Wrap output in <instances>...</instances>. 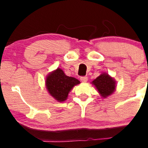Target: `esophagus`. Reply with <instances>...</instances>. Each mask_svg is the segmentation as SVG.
Here are the masks:
<instances>
[{
    "label": "esophagus",
    "mask_w": 148,
    "mask_h": 148,
    "mask_svg": "<svg viewBox=\"0 0 148 148\" xmlns=\"http://www.w3.org/2000/svg\"><path fill=\"white\" fill-rule=\"evenodd\" d=\"M80 80L82 81V82H87V80H88V78L87 76H82L80 78Z\"/></svg>",
    "instance_id": "obj_1"
}]
</instances>
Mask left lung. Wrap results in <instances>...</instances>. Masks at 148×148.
I'll return each mask as SVG.
<instances>
[{"label":"left lung","mask_w":148,"mask_h":148,"mask_svg":"<svg viewBox=\"0 0 148 148\" xmlns=\"http://www.w3.org/2000/svg\"><path fill=\"white\" fill-rule=\"evenodd\" d=\"M92 83L104 98L113 93L116 88V84L113 78L105 73L99 75L95 80L92 81Z\"/></svg>","instance_id":"8db88e82"}]
</instances>
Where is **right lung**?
Wrapping results in <instances>:
<instances>
[{
	"mask_svg": "<svg viewBox=\"0 0 148 148\" xmlns=\"http://www.w3.org/2000/svg\"><path fill=\"white\" fill-rule=\"evenodd\" d=\"M79 83L75 78L65 75L60 68L50 73L46 79V86L49 94L58 101L66 100L71 89Z\"/></svg>",
	"mask_w": 148,
	"mask_h": 148,
	"instance_id": "1",
	"label": "right lung"
}]
</instances>
